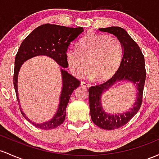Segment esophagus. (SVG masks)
I'll return each mask as SVG.
<instances>
[{"instance_id":"1","label":"esophagus","mask_w":159,"mask_h":159,"mask_svg":"<svg viewBox=\"0 0 159 159\" xmlns=\"http://www.w3.org/2000/svg\"><path fill=\"white\" fill-rule=\"evenodd\" d=\"M81 86L87 87V88H88V87H90V84L88 82H85V81H81Z\"/></svg>"}]
</instances>
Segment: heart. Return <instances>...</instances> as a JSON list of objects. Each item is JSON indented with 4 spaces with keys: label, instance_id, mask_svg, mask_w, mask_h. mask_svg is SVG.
<instances>
[{
    "label": "heart",
    "instance_id": "obj_1",
    "mask_svg": "<svg viewBox=\"0 0 159 159\" xmlns=\"http://www.w3.org/2000/svg\"><path fill=\"white\" fill-rule=\"evenodd\" d=\"M122 55V44L116 36L90 33L78 43L77 48L68 49L66 59L76 77L82 76L88 66V77L106 81L119 69Z\"/></svg>",
    "mask_w": 159,
    "mask_h": 159
}]
</instances>
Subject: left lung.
<instances>
[{
  "label": "left lung",
  "mask_w": 159,
  "mask_h": 159,
  "mask_svg": "<svg viewBox=\"0 0 159 159\" xmlns=\"http://www.w3.org/2000/svg\"><path fill=\"white\" fill-rule=\"evenodd\" d=\"M100 31L108 32L117 37L123 48V55L119 69L109 81L89 89L90 112L97 126L105 130H114L126 125L139 111L142 104L143 92L146 80L145 60L140 48L128 33L121 27L102 28ZM128 81L137 87L136 100L133 107L123 113L111 114L105 111L102 105V96L118 82Z\"/></svg>",
  "instance_id": "left-lung-1"
}]
</instances>
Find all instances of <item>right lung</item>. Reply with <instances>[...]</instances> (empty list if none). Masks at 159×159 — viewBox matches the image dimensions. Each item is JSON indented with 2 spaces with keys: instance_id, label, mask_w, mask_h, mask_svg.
<instances>
[{
  "instance_id": "add662e5",
  "label": "right lung",
  "mask_w": 159,
  "mask_h": 159,
  "mask_svg": "<svg viewBox=\"0 0 159 159\" xmlns=\"http://www.w3.org/2000/svg\"><path fill=\"white\" fill-rule=\"evenodd\" d=\"M83 31L84 29L81 27L69 28L53 24H44L34 29L21 43L15 58L13 85L22 116L36 128L50 130L58 127L65 120L69 98L75 89L80 85L79 80L65 70L68 67L66 53L71 43ZM38 55H46L53 58L60 66L62 76V90L57 112L49 121L41 124L32 122L25 116L20 108L18 94V75L22 64Z\"/></svg>"
}]
</instances>
